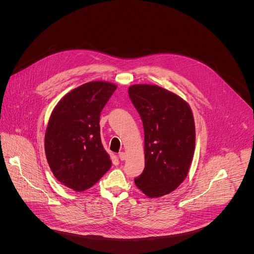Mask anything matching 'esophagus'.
I'll return each mask as SVG.
<instances>
[{
  "mask_svg": "<svg viewBox=\"0 0 254 254\" xmlns=\"http://www.w3.org/2000/svg\"><path fill=\"white\" fill-rule=\"evenodd\" d=\"M118 156H119V159H120V160H125V158H126V154H125V152H123V151L119 152V153H118Z\"/></svg>",
  "mask_w": 254,
  "mask_h": 254,
  "instance_id": "esophagus-1",
  "label": "esophagus"
}]
</instances>
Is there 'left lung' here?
<instances>
[{
	"instance_id": "1",
	"label": "left lung",
	"mask_w": 254,
	"mask_h": 254,
	"mask_svg": "<svg viewBox=\"0 0 254 254\" xmlns=\"http://www.w3.org/2000/svg\"><path fill=\"white\" fill-rule=\"evenodd\" d=\"M128 94L145 132V169L134 181L149 197L168 194L186 179L192 160V112L180 97L158 86L133 85Z\"/></svg>"
}]
</instances>
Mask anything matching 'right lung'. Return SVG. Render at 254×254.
<instances>
[{
  "instance_id": "right-lung-1",
  "label": "right lung",
  "mask_w": 254,
  "mask_h": 254,
  "mask_svg": "<svg viewBox=\"0 0 254 254\" xmlns=\"http://www.w3.org/2000/svg\"><path fill=\"white\" fill-rule=\"evenodd\" d=\"M116 85L89 82L56 106L45 135V151L55 177L75 191L99 181L111 166L101 140L100 116Z\"/></svg>"
}]
</instances>
